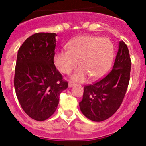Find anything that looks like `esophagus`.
Instances as JSON below:
<instances>
[{
	"mask_svg": "<svg viewBox=\"0 0 146 146\" xmlns=\"http://www.w3.org/2000/svg\"><path fill=\"white\" fill-rule=\"evenodd\" d=\"M73 85H74V83H73V82H71V81H70L68 83V87L69 88H70V87H72V86H73Z\"/></svg>",
	"mask_w": 146,
	"mask_h": 146,
	"instance_id": "34e87169",
	"label": "esophagus"
}]
</instances>
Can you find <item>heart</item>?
<instances>
[{
  "label": "heart",
  "instance_id": "obj_1",
  "mask_svg": "<svg viewBox=\"0 0 146 146\" xmlns=\"http://www.w3.org/2000/svg\"><path fill=\"white\" fill-rule=\"evenodd\" d=\"M68 50L56 53L54 64L61 73L68 74L78 66L72 79L83 82L89 76L93 79L103 77L109 70L114 58V46L107 38L80 35L67 44Z\"/></svg>",
  "mask_w": 146,
  "mask_h": 146
}]
</instances>
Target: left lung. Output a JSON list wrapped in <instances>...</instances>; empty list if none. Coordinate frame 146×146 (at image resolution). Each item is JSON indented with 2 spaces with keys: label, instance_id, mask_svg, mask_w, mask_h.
<instances>
[{
  "label": "left lung",
  "instance_id": "8db88e82",
  "mask_svg": "<svg viewBox=\"0 0 146 146\" xmlns=\"http://www.w3.org/2000/svg\"><path fill=\"white\" fill-rule=\"evenodd\" d=\"M131 68L129 50L123 41H120L113 70L101 80L84 86L79 106L86 118L100 122L118 111L129 84Z\"/></svg>",
  "mask_w": 146,
  "mask_h": 146
}]
</instances>
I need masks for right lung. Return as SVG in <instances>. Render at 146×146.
Masks as SVG:
<instances>
[{"mask_svg":"<svg viewBox=\"0 0 146 146\" xmlns=\"http://www.w3.org/2000/svg\"><path fill=\"white\" fill-rule=\"evenodd\" d=\"M57 36L54 33H37L20 47L15 64L14 87L24 112L43 121L57 109L60 93L68 82L54 65Z\"/></svg>","mask_w":146,"mask_h":146,"instance_id":"right-lung-1","label":"right lung"}]
</instances>
